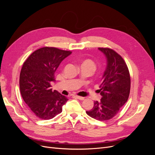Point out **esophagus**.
I'll return each instance as SVG.
<instances>
[{"label": "esophagus", "mask_w": 155, "mask_h": 155, "mask_svg": "<svg viewBox=\"0 0 155 155\" xmlns=\"http://www.w3.org/2000/svg\"><path fill=\"white\" fill-rule=\"evenodd\" d=\"M75 97H77L78 99H79V100H85V97H82V96H75Z\"/></svg>", "instance_id": "34e87169"}]
</instances>
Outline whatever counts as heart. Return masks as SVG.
<instances>
[{"instance_id": "1", "label": "heart", "mask_w": 155, "mask_h": 155, "mask_svg": "<svg viewBox=\"0 0 155 155\" xmlns=\"http://www.w3.org/2000/svg\"><path fill=\"white\" fill-rule=\"evenodd\" d=\"M81 65H85V66L88 67L89 68L91 69L92 74L96 71V70L97 68L96 64L92 60L88 59L83 61L81 62Z\"/></svg>"}]
</instances>
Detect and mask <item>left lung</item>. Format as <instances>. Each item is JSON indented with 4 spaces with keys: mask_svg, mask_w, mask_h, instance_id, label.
<instances>
[{
    "mask_svg": "<svg viewBox=\"0 0 155 155\" xmlns=\"http://www.w3.org/2000/svg\"><path fill=\"white\" fill-rule=\"evenodd\" d=\"M107 59V66L100 85L102 97L94 101L87 114L92 118L107 121L114 117L127 101L130 89L129 69L121 56L109 48H98Z\"/></svg>",
    "mask_w": 155,
    "mask_h": 155,
    "instance_id": "8db88e82",
    "label": "left lung"
}]
</instances>
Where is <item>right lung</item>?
<instances>
[{
    "label": "right lung",
    "instance_id": "1",
    "mask_svg": "<svg viewBox=\"0 0 155 155\" xmlns=\"http://www.w3.org/2000/svg\"><path fill=\"white\" fill-rule=\"evenodd\" d=\"M71 51L55 47L41 48L25 61L21 70L19 86L21 96L34 114L42 120H50L63 110L68 100L50 88L55 72Z\"/></svg>",
    "mask_w": 155,
    "mask_h": 155
}]
</instances>
